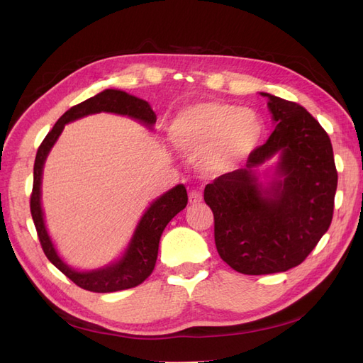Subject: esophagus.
<instances>
[{"label": "esophagus", "instance_id": "1", "mask_svg": "<svg viewBox=\"0 0 363 363\" xmlns=\"http://www.w3.org/2000/svg\"><path fill=\"white\" fill-rule=\"evenodd\" d=\"M203 201V194L200 191H195L192 189L189 192V203L191 204H200Z\"/></svg>", "mask_w": 363, "mask_h": 363}]
</instances>
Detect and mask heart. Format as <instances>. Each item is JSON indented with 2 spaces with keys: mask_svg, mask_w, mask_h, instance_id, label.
Masks as SVG:
<instances>
[{
  "mask_svg": "<svg viewBox=\"0 0 363 363\" xmlns=\"http://www.w3.org/2000/svg\"><path fill=\"white\" fill-rule=\"evenodd\" d=\"M260 118L244 107L203 101L174 118L168 136L171 144L188 155L196 152V164L206 175H223L244 163L262 138Z\"/></svg>",
  "mask_w": 363,
  "mask_h": 363,
  "instance_id": "b5f03b06",
  "label": "heart"
}]
</instances>
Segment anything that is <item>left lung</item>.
I'll list each match as a JSON object with an SVG mask.
<instances>
[{
    "mask_svg": "<svg viewBox=\"0 0 363 363\" xmlns=\"http://www.w3.org/2000/svg\"><path fill=\"white\" fill-rule=\"evenodd\" d=\"M268 96L276 130L251 152L247 168L204 189L219 256L240 274L288 271L311 255L332 224L337 171L332 142L300 104ZM279 156V180L262 190L254 168Z\"/></svg>",
    "mask_w": 363,
    "mask_h": 363,
    "instance_id": "8db88e82",
    "label": "left lung"
}]
</instances>
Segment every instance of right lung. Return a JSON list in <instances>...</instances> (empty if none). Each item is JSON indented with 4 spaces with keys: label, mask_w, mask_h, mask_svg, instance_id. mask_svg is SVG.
Returning a JSON list of instances; mask_svg holds the SVG:
<instances>
[{
    "label": "right lung",
    "mask_w": 363,
    "mask_h": 363,
    "mask_svg": "<svg viewBox=\"0 0 363 363\" xmlns=\"http://www.w3.org/2000/svg\"><path fill=\"white\" fill-rule=\"evenodd\" d=\"M100 112L127 115L130 118L140 121L142 124L148 127H152L156 123V113L152 112V108L147 101L133 95H128L123 91L106 89L89 98V100L72 106L69 111H67L59 118L52 130L39 145L35 168H33V191L30 196V211L42 250L52 265L60 269L68 279H71L77 286L91 292L104 294L135 288L151 276L157 260L160 236L171 219L180 211H183L186 204H188V192H186L183 184H177L175 188H172L167 194H163L160 199L152 203L139 221L124 256L116 263H113V265L96 271L79 272L71 269L67 263H63V260L57 256V251L54 248L45 228V223H43V213L40 206V183L43 163H45L50 150L56 144L65 124L86 115Z\"/></svg>",
    "instance_id": "right-lung-1"
}]
</instances>
